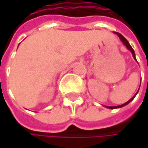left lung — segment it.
<instances>
[{"label":"left lung","instance_id":"left-lung-1","mask_svg":"<svg viewBox=\"0 0 148 148\" xmlns=\"http://www.w3.org/2000/svg\"><path fill=\"white\" fill-rule=\"evenodd\" d=\"M114 33H115V34H116V35L118 36V38H120V40L122 41V43L125 45V46H126V48H127V49H129V50L131 52V53H132V56H133L134 59L136 61V58H135V54H134V51L133 48L131 47V45H130V43L127 41V39H126V38H124V37L122 35V34H120V33H118V32H114ZM136 62H137V61H136ZM138 92H139V90L137 91V92H136V93L134 95L133 97H132V98H131V99H130L128 102H126V103H123V104H121V105H118V106H105V107H106V108H108V109H116V108H121V107H123V106L127 105L128 103H130V102H131V101H132V100H133L134 99V97L136 96V94L138 93Z\"/></svg>","mask_w":148,"mask_h":148}]
</instances>
